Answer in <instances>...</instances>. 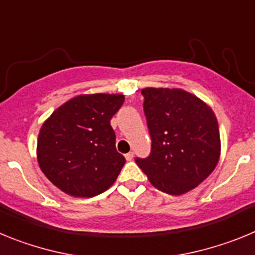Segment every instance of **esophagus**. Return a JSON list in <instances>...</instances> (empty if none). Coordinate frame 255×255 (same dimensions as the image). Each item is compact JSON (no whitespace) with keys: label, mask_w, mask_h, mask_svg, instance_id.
<instances>
[{"label":"esophagus","mask_w":255,"mask_h":255,"mask_svg":"<svg viewBox=\"0 0 255 255\" xmlns=\"http://www.w3.org/2000/svg\"><path fill=\"white\" fill-rule=\"evenodd\" d=\"M125 158H126V161H131V159L134 158V153H132V152L126 153V154H125Z\"/></svg>","instance_id":"obj_1"}]
</instances>
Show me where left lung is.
<instances>
[{
	"mask_svg": "<svg viewBox=\"0 0 255 255\" xmlns=\"http://www.w3.org/2000/svg\"><path fill=\"white\" fill-rule=\"evenodd\" d=\"M152 138L149 157L135 162L154 188L181 195L197 188L220 159L217 117L206 102L177 88H144Z\"/></svg>",
	"mask_w": 255,
	"mask_h": 255,
	"instance_id": "1",
	"label": "left lung"
}]
</instances>
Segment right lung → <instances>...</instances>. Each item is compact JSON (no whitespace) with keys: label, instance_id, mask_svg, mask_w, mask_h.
<instances>
[{"label":"right lung","instance_id":"obj_1","mask_svg":"<svg viewBox=\"0 0 255 255\" xmlns=\"http://www.w3.org/2000/svg\"><path fill=\"white\" fill-rule=\"evenodd\" d=\"M124 94H80L43 123L37 158L47 179L66 194L91 198L116 181L125 157L116 150L111 119Z\"/></svg>","mask_w":255,"mask_h":255}]
</instances>
